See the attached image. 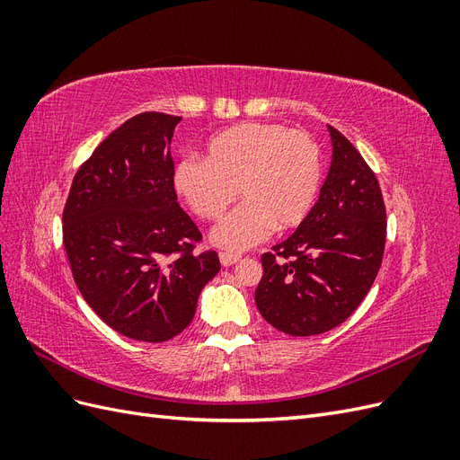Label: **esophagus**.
Segmentation results:
<instances>
[{
  "mask_svg": "<svg viewBox=\"0 0 460 460\" xmlns=\"http://www.w3.org/2000/svg\"><path fill=\"white\" fill-rule=\"evenodd\" d=\"M218 257H220L222 267H232L234 262H238L242 259V255H238V253H225V252H222Z\"/></svg>",
  "mask_w": 460,
  "mask_h": 460,
  "instance_id": "34e87169",
  "label": "esophagus"
}]
</instances>
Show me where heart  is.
Masks as SVG:
<instances>
[{"mask_svg": "<svg viewBox=\"0 0 460 460\" xmlns=\"http://www.w3.org/2000/svg\"><path fill=\"white\" fill-rule=\"evenodd\" d=\"M323 161L303 130L276 122H242L215 134L205 159H180L172 186L193 215L215 220L240 193L243 203L213 230V242L230 252L259 243L274 230H289L309 215Z\"/></svg>", "mask_w": 460, "mask_h": 460, "instance_id": "heart-1", "label": "heart"}]
</instances>
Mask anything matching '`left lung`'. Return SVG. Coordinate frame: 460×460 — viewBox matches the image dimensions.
I'll return each instance as SVG.
<instances>
[{
	"mask_svg": "<svg viewBox=\"0 0 460 460\" xmlns=\"http://www.w3.org/2000/svg\"><path fill=\"white\" fill-rule=\"evenodd\" d=\"M332 164L311 213L261 257L257 309L289 336L345 323L372 288L385 245V205L376 174L333 127Z\"/></svg>",
	"mask_w": 460,
	"mask_h": 460,
	"instance_id": "obj_1",
	"label": "left lung"
}]
</instances>
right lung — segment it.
<instances>
[{
    "instance_id": "1",
    "label": "right lung",
    "mask_w": 460,
    "mask_h": 460,
    "mask_svg": "<svg viewBox=\"0 0 460 460\" xmlns=\"http://www.w3.org/2000/svg\"><path fill=\"white\" fill-rule=\"evenodd\" d=\"M174 115L147 111L111 132L75 174L63 243L82 297L105 324L161 343L188 328L201 289L220 270L196 253L201 232L172 186Z\"/></svg>"
}]
</instances>
